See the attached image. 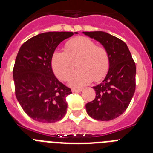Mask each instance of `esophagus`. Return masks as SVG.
Instances as JSON below:
<instances>
[{"mask_svg":"<svg viewBox=\"0 0 153 153\" xmlns=\"http://www.w3.org/2000/svg\"><path fill=\"white\" fill-rule=\"evenodd\" d=\"M82 89H73L72 91L73 92H77V93H79V92H81L82 91Z\"/></svg>","mask_w":153,"mask_h":153,"instance_id":"1","label":"esophagus"}]
</instances>
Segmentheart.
Listing matches in <instances>:
<instances>
[{
	"mask_svg": "<svg viewBox=\"0 0 153 153\" xmlns=\"http://www.w3.org/2000/svg\"><path fill=\"white\" fill-rule=\"evenodd\" d=\"M76 62L79 70L69 79V84L73 87L86 86L93 79L100 80L109 67V56L106 48L97 46L85 36L69 40L65 45V51H55L51 65L55 75L62 80H67Z\"/></svg>",
	"mask_w": 153,
	"mask_h": 153,
	"instance_id": "1",
	"label": "heart"
}]
</instances>
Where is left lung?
<instances>
[{
	"mask_svg": "<svg viewBox=\"0 0 153 153\" xmlns=\"http://www.w3.org/2000/svg\"><path fill=\"white\" fill-rule=\"evenodd\" d=\"M106 48L109 67L102 83L93 86L96 97L86 104L90 117L100 121L114 120L129 106L136 90V64L123 40L103 31L83 32Z\"/></svg>",
	"mask_w": 153,
	"mask_h": 153,
	"instance_id": "left-lung-1",
	"label": "left lung"
}]
</instances>
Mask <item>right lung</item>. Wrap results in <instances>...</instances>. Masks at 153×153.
<instances>
[{"mask_svg": "<svg viewBox=\"0 0 153 153\" xmlns=\"http://www.w3.org/2000/svg\"><path fill=\"white\" fill-rule=\"evenodd\" d=\"M77 32H47L22 44L13 70L15 95L24 111L37 122L51 123L67 113L71 90L58 80L51 60L55 49Z\"/></svg>", "mask_w": 153, "mask_h": 153, "instance_id": "right-lung-1", "label": "right lung"}]
</instances>
